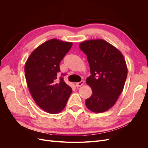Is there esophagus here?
I'll use <instances>...</instances> for the list:
<instances>
[{
	"label": "esophagus",
	"instance_id": "34e87169",
	"mask_svg": "<svg viewBox=\"0 0 148 148\" xmlns=\"http://www.w3.org/2000/svg\"><path fill=\"white\" fill-rule=\"evenodd\" d=\"M83 84H84V82L83 81H81L80 82H79V83H76V86L77 87H80V86H82Z\"/></svg>",
	"mask_w": 148,
	"mask_h": 148
}]
</instances>
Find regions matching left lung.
<instances>
[{"label": "left lung", "mask_w": 148, "mask_h": 148, "mask_svg": "<svg viewBox=\"0 0 148 148\" xmlns=\"http://www.w3.org/2000/svg\"><path fill=\"white\" fill-rule=\"evenodd\" d=\"M79 47L87 56L91 74L86 82L92 94L85 104L93 112L107 111L125 85L128 74L125 58L118 49L101 39L83 41Z\"/></svg>", "instance_id": "left-lung-1"}]
</instances>
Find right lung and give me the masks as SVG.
Returning <instances> with one entry per match:
<instances>
[{"label":"right lung","mask_w":148,"mask_h":148,"mask_svg":"<svg viewBox=\"0 0 148 148\" xmlns=\"http://www.w3.org/2000/svg\"><path fill=\"white\" fill-rule=\"evenodd\" d=\"M71 42L51 39L38 46L25 65L27 84L33 99L41 109L51 114L63 110L72 89L60 77L59 64L71 48Z\"/></svg>","instance_id":"add662e5"}]
</instances>
